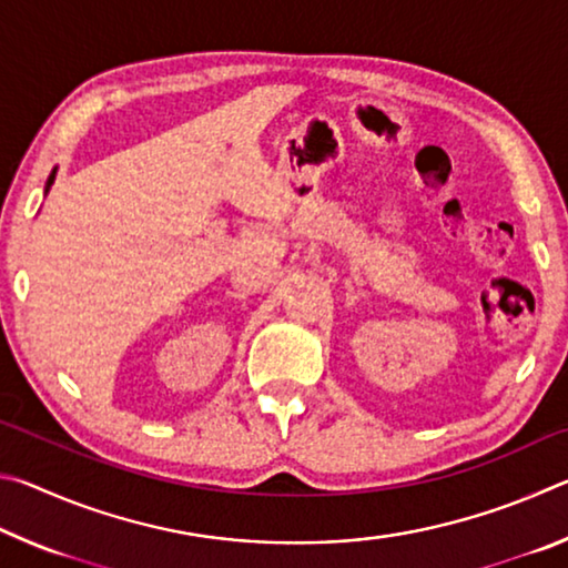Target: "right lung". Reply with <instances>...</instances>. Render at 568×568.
<instances>
[{"label":"right lung","instance_id":"1","mask_svg":"<svg viewBox=\"0 0 568 568\" xmlns=\"http://www.w3.org/2000/svg\"><path fill=\"white\" fill-rule=\"evenodd\" d=\"M52 180H54V172H52V175H50V180H47V187H50V185H52Z\"/></svg>","mask_w":568,"mask_h":568}]
</instances>
